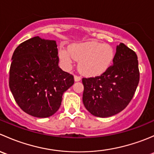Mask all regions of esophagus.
<instances>
[{"instance_id": "esophagus-1", "label": "esophagus", "mask_w": 154, "mask_h": 154, "mask_svg": "<svg viewBox=\"0 0 154 154\" xmlns=\"http://www.w3.org/2000/svg\"><path fill=\"white\" fill-rule=\"evenodd\" d=\"M80 80H81L80 77H79V76H74V81L75 82L80 81Z\"/></svg>"}]
</instances>
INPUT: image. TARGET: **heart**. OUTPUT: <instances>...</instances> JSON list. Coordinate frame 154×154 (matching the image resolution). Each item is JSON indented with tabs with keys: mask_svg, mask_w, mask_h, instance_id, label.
Masks as SVG:
<instances>
[{
	"mask_svg": "<svg viewBox=\"0 0 154 154\" xmlns=\"http://www.w3.org/2000/svg\"><path fill=\"white\" fill-rule=\"evenodd\" d=\"M115 56V50L111 45L95 41L74 44L69 50L61 48L59 51L63 67L68 69L75 60L80 61L79 70L87 77H96L106 72L113 63Z\"/></svg>",
	"mask_w": 154,
	"mask_h": 154,
	"instance_id": "heart-1",
	"label": "heart"
}]
</instances>
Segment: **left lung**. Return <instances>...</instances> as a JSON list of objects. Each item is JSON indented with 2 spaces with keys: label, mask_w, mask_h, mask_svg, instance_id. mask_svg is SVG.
I'll return each mask as SVG.
<instances>
[{
  "label": "left lung",
  "mask_w": 154,
  "mask_h": 154,
  "mask_svg": "<svg viewBox=\"0 0 154 154\" xmlns=\"http://www.w3.org/2000/svg\"><path fill=\"white\" fill-rule=\"evenodd\" d=\"M136 53L123 43L116 46L112 66L100 76L83 78V102L91 115L100 118L122 112L133 98L139 82Z\"/></svg>",
  "instance_id": "1"
}]
</instances>
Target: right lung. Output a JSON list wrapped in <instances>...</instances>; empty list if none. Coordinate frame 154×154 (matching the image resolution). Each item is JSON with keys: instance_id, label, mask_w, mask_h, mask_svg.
<instances>
[{"instance_id": "add662e5", "label": "right lung", "mask_w": 154, "mask_h": 154, "mask_svg": "<svg viewBox=\"0 0 154 154\" xmlns=\"http://www.w3.org/2000/svg\"><path fill=\"white\" fill-rule=\"evenodd\" d=\"M56 41L33 37L14 51L10 88L20 108L36 118L53 116L63 94L74 84V77L59 67Z\"/></svg>"}]
</instances>
